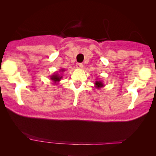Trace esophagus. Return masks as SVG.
Returning <instances> with one entry per match:
<instances>
[{
	"mask_svg": "<svg viewBox=\"0 0 156 156\" xmlns=\"http://www.w3.org/2000/svg\"><path fill=\"white\" fill-rule=\"evenodd\" d=\"M83 64L82 63H77L76 64V67L77 68H78V69H82L83 68Z\"/></svg>",
	"mask_w": 156,
	"mask_h": 156,
	"instance_id": "esophagus-1",
	"label": "esophagus"
}]
</instances>
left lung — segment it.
Instances as JSON below:
<instances>
[{
    "label": "left lung",
    "mask_w": 156,
    "mask_h": 156,
    "mask_svg": "<svg viewBox=\"0 0 156 156\" xmlns=\"http://www.w3.org/2000/svg\"><path fill=\"white\" fill-rule=\"evenodd\" d=\"M94 84H95V87H96V88H98V89L101 88V87H104L103 82H102L101 80H98L97 81H95V83H94Z\"/></svg>",
    "instance_id": "obj_1"
}]
</instances>
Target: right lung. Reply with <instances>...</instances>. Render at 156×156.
<instances>
[{
    "instance_id": "obj_1",
    "label": "right lung",
    "mask_w": 156,
    "mask_h": 156,
    "mask_svg": "<svg viewBox=\"0 0 156 156\" xmlns=\"http://www.w3.org/2000/svg\"><path fill=\"white\" fill-rule=\"evenodd\" d=\"M64 71H65L64 70V69H62L60 70V72L63 73ZM62 78V76H60L58 73H55L54 74L52 75V76H51V79L52 81L53 82V83L54 84H58L57 83H58V81H60Z\"/></svg>"
}]
</instances>
